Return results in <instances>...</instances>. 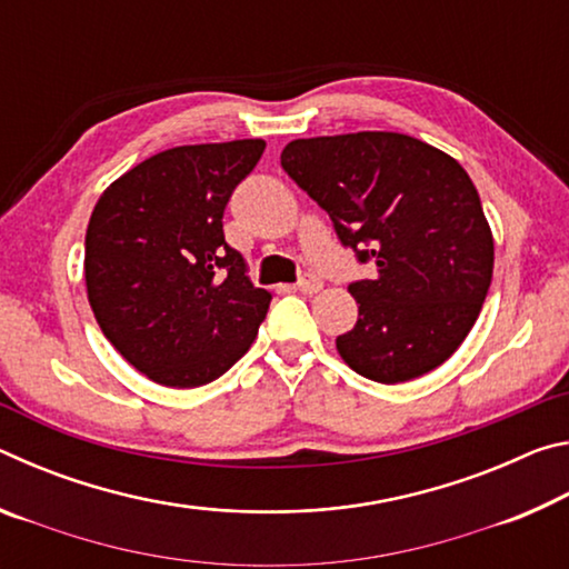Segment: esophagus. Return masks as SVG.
Returning a JSON list of instances; mask_svg holds the SVG:
<instances>
[{
    "mask_svg": "<svg viewBox=\"0 0 569 569\" xmlns=\"http://www.w3.org/2000/svg\"><path fill=\"white\" fill-rule=\"evenodd\" d=\"M321 288H323V281H321L319 276H313V273L303 276V278H301V283H298V291L306 293V296H313V293H319Z\"/></svg>",
    "mask_w": 569,
    "mask_h": 569,
    "instance_id": "obj_1",
    "label": "esophagus"
}]
</instances>
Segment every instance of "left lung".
Masks as SVG:
<instances>
[{"label":"left lung","mask_w":569,"mask_h":569,"mask_svg":"<svg viewBox=\"0 0 569 569\" xmlns=\"http://www.w3.org/2000/svg\"><path fill=\"white\" fill-rule=\"evenodd\" d=\"M281 166L333 220L373 278L349 293L359 321L341 359L379 383L435 371L475 326L495 268V238L459 162L401 132L288 142Z\"/></svg>","instance_id":"8db88e82"}]
</instances>
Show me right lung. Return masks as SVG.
Here are the masks:
<instances>
[{
  "label": "right lung",
  "instance_id": "right-lung-1",
  "mask_svg": "<svg viewBox=\"0 0 569 569\" xmlns=\"http://www.w3.org/2000/svg\"><path fill=\"white\" fill-rule=\"evenodd\" d=\"M263 140L162 150L102 192L84 236V283L102 333L150 381H213L256 341L271 303L226 243L230 192Z\"/></svg>",
  "mask_w": 569,
  "mask_h": 569
}]
</instances>
